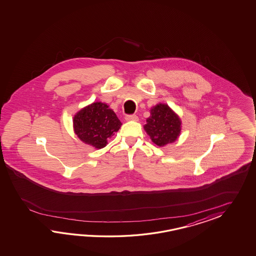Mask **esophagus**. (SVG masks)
I'll use <instances>...</instances> for the list:
<instances>
[{
	"instance_id": "obj_1",
	"label": "esophagus",
	"mask_w": 256,
	"mask_h": 256,
	"mask_svg": "<svg viewBox=\"0 0 256 256\" xmlns=\"http://www.w3.org/2000/svg\"><path fill=\"white\" fill-rule=\"evenodd\" d=\"M126 120H138V117L136 114L126 115Z\"/></svg>"
}]
</instances>
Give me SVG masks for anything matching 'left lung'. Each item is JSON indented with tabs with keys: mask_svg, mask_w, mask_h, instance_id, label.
Wrapping results in <instances>:
<instances>
[{
	"mask_svg": "<svg viewBox=\"0 0 256 256\" xmlns=\"http://www.w3.org/2000/svg\"><path fill=\"white\" fill-rule=\"evenodd\" d=\"M146 122L144 130L158 146L173 142L180 136V119L166 104H158L152 107L151 116Z\"/></svg>",
	"mask_w": 256,
	"mask_h": 256,
	"instance_id": "left-lung-1",
	"label": "left lung"
}]
</instances>
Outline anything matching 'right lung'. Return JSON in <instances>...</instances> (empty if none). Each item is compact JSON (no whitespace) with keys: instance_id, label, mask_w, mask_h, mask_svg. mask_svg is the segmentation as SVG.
<instances>
[{"instance_id":"1","label":"right lung","mask_w":256,"mask_h":256,"mask_svg":"<svg viewBox=\"0 0 256 256\" xmlns=\"http://www.w3.org/2000/svg\"><path fill=\"white\" fill-rule=\"evenodd\" d=\"M73 124L82 141L100 149L106 146L107 139L120 129L122 122L107 104L94 102L75 115Z\"/></svg>"}]
</instances>
